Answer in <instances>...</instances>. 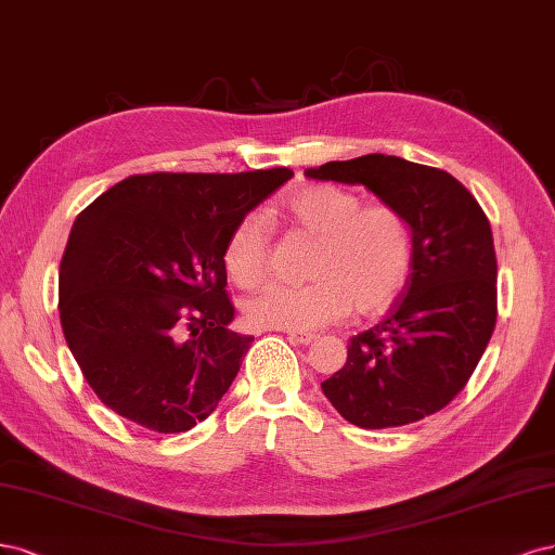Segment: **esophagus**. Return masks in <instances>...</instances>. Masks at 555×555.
Instances as JSON below:
<instances>
[{
	"label": "esophagus",
	"instance_id": "esophagus-1",
	"mask_svg": "<svg viewBox=\"0 0 555 555\" xmlns=\"http://www.w3.org/2000/svg\"><path fill=\"white\" fill-rule=\"evenodd\" d=\"M315 338V334H311V332H288V341L291 344H301V346H307V344H311Z\"/></svg>",
	"mask_w": 555,
	"mask_h": 555
}]
</instances>
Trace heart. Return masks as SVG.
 <instances>
[{
	"instance_id": "1",
	"label": "heart",
	"mask_w": 555,
	"mask_h": 555,
	"mask_svg": "<svg viewBox=\"0 0 555 555\" xmlns=\"http://www.w3.org/2000/svg\"><path fill=\"white\" fill-rule=\"evenodd\" d=\"M281 214L315 240L307 285H270L246 301L254 327L311 332L344 318L383 311L403 288L413 262V230L391 205H369L354 193L313 184L281 203ZM270 223L258 211L232 228L223 248L230 279L258 288L270 274Z\"/></svg>"
}]
</instances>
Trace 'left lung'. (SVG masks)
<instances>
[{
    "instance_id": "1",
    "label": "left lung",
    "mask_w": 555,
    "mask_h": 555,
    "mask_svg": "<svg viewBox=\"0 0 555 555\" xmlns=\"http://www.w3.org/2000/svg\"><path fill=\"white\" fill-rule=\"evenodd\" d=\"M311 180L362 184L413 230V262L378 325L348 344L323 383L354 426L389 428L438 413L466 387L498 315V262L485 209L450 172L366 154L304 170Z\"/></svg>"
}]
</instances>
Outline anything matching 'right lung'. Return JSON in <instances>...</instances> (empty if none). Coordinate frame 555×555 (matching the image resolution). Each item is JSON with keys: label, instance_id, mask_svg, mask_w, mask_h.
<instances>
[{"label": "right lung", "instance_id": "right-lung-1", "mask_svg": "<svg viewBox=\"0 0 555 555\" xmlns=\"http://www.w3.org/2000/svg\"><path fill=\"white\" fill-rule=\"evenodd\" d=\"M291 168L152 172L78 214L60 264V320L96 397L156 434L207 420L254 336L230 330L223 248Z\"/></svg>", "mask_w": 555, "mask_h": 555}]
</instances>
